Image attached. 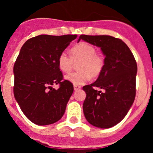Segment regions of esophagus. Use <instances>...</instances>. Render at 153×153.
<instances>
[{"label":"esophagus","instance_id":"34e87169","mask_svg":"<svg viewBox=\"0 0 153 153\" xmlns=\"http://www.w3.org/2000/svg\"><path fill=\"white\" fill-rule=\"evenodd\" d=\"M81 88L80 86H78V85H74V90H78Z\"/></svg>","mask_w":153,"mask_h":153}]
</instances>
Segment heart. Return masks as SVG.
<instances>
[{
	"instance_id": "obj_1",
	"label": "heart",
	"mask_w": 153,
	"mask_h": 153,
	"mask_svg": "<svg viewBox=\"0 0 153 153\" xmlns=\"http://www.w3.org/2000/svg\"><path fill=\"white\" fill-rule=\"evenodd\" d=\"M77 63L79 71L71 73L65 76V79L74 85L85 83L92 78L100 75L104 68V58L97 53V50L91 44L81 42L74 46L71 50V56L66 52H62L58 56V67L62 72L69 73L72 70L74 63Z\"/></svg>"
}]
</instances>
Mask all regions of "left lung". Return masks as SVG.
<instances>
[{
	"label": "left lung",
	"instance_id": "1",
	"mask_svg": "<svg viewBox=\"0 0 153 153\" xmlns=\"http://www.w3.org/2000/svg\"><path fill=\"white\" fill-rule=\"evenodd\" d=\"M80 40L100 47L105 56L100 75L94 83L83 87L86 94L83 113L91 125L108 129L126 117L134 102L137 64L128 46L120 39L108 35H80L77 42Z\"/></svg>",
	"mask_w": 153,
	"mask_h": 153
}]
</instances>
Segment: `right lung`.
<instances>
[{
  "mask_svg": "<svg viewBox=\"0 0 153 153\" xmlns=\"http://www.w3.org/2000/svg\"><path fill=\"white\" fill-rule=\"evenodd\" d=\"M76 36L42 34L21 47L13 66V94L24 114L34 124H53L64 114L74 86L63 79L57 60ZM53 84H60L59 89L53 88Z\"/></svg>",
  "mask_w": 153,
  "mask_h": 153,
  "instance_id": "1",
  "label": "right lung"
}]
</instances>
